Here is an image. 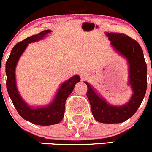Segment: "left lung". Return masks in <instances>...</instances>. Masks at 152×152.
I'll return each mask as SVG.
<instances>
[{"label":"left lung","mask_w":152,"mask_h":152,"mask_svg":"<svg viewBox=\"0 0 152 152\" xmlns=\"http://www.w3.org/2000/svg\"><path fill=\"white\" fill-rule=\"evenodd\" d=\"M111 45L120 54L128 60L129 64V85L133 89L130 101L117 107L108 104L96 94L92 86H88L87 95L94 117L102 123H120L126 121L136 112L141 104L147 88V68L141 47L136 40L123 33H107Z\"/></svg>","instance_id":"8db88e82"}]
</instances>
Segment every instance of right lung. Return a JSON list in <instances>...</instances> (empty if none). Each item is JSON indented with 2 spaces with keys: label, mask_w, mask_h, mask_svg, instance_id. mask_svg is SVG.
<instances>
[{
  "label": "right lung",
  "mask_w": 152,
  "mask_h": 152,
  "mask_svg": "<svg viewBox=\"0 0 152 152\" xmlns=\"http://www.w3.org/2000/svg\"><path fill=\"white\" fill-rule=\"evenodd\" d=\"M50 32V30L42 31L40 33L32 35L16 44L6 63V88L13 104L22 118L38 125H55L62 120L66 99L72 92L76 83L80 80L79 75H75L64 82L53 102L46 107H31L19 94L16 84L15 69L21 55L29 43L42 40Z\"/></svg>",
  "instance_id": "right-lung-1"
}]
</instances>
